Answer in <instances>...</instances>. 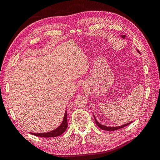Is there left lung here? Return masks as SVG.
<instances>
[{
	"label": "left lung",
	"mask_w": 160,
	"mask_h": 160,
	"mask_svg": "<svg viewBox=\"0 0 160 160\" xmlns=\"http://www.w3.org/2000/svg\"><path fill=\"white\" fill-rule=\"evenodd\" d=\"M121 37H122L123 39H125V38H126V35H121ZM137 52H139L138 50H137ZM93 117H94V119H95V121H96V125H98L100 128H101V129L104 130V131H116V130L122 128H123V127H126V126H127V125H130V124H131V122H132H132H128V123L125 124V125H121V126H118V127H107V126H105V125H102V124H100V123L97 121V119H96V117H95V115H93Z\"/></svg>",
	"instance_id": "obj_1"
}]
</instances>
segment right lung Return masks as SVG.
Listing matches in <instances>:
<instances>
[{"label":"right lung","instance_id":"right-lung-1","mask_svg":"<svg viewBox=\"0 0 160 160\" xmlns=\"http://www.w3.org/2000/svg\"><path fill=\"white\" fill-rule=\"evenodd\" d=\"M68 127V123H67V111L66 109L65 113L64 115V118L62 123L59 125L56 129L53 130L52 131L45 132V133H33V132H29L30 134L37 136L39 137H45V138H51V137H59L62 134H63Z\"/></svg>","mask_w":160,"mask_h":160}]
</instances>
